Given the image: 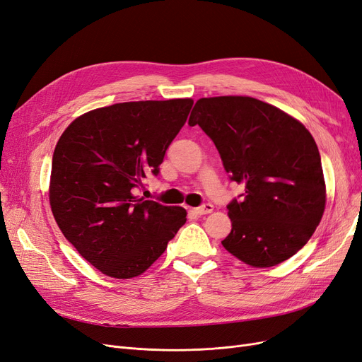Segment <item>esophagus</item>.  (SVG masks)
Wrapping results in <instances>:
<instances>
[{"mask_svg":"<svg viewBox=\"0 0 362 362\" xmlns=\"http://www.w3.org/2000/svg\"><path fill=\"white\" fill-rule=\"evenodd\" d=\"M195 211L198 213V215H207V213H211V211H213V204L206 203V204H203V206L197 207Z\"/></svg>","mask_w":362,"mask_h":362,"instance_id":"obj_1","label":"esophagus"}]
</instances>
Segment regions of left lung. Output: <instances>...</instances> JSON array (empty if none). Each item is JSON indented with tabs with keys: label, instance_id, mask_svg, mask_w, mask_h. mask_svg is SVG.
<instances>
[{
	"label": "left lung",
	"instance_id": "left-lung-1",
	"mask_svg": "<svg viewBox=\"0 0 362 362\" xmlns=\"http://www.w3.org/2000/svg\"><path fill=\"white\" fill-rule=\"evenodd\" d=\"M191 127L215 143L230 179L245 185L226 206L223 247L252 267L286 261L309 242L325 210L317 146L297 119L252 97L199 98Z\"/></svg>",
	"mask_w": 362,
	"mask_h": 362
}]
</instances>
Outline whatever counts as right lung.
Returning a JSON list of instances; mask_svg holds the SVG:
<instances>
[{
  "mask_svg": "<svg viewBox=\"0 0 362 362\" xmlns=\"http://www.w3.org/2000/svg\"><path fill=\"white\" fill-rule=\"evenodd\" d=\"M191 98L131 101L74 119L52 158L49 199L64 237L103 274L131 279L164 253L186 210L134 195L191 112Z\"/></svg>",
  "mask_w": 362,
  "mask_h": 362,
  "instance_id": "add662e5",
  "label": "right lung"
}]
</instances>
